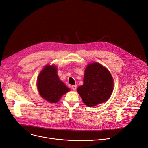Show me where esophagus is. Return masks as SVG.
<instances>
[{
  "mask_svg": "<svg viewBox=\"0 0 148 148\" xmlns=\"http://www.w3.org/2000/svg\"><path fill=\"white\" fill-rule=\"evenodd\" d=\"M71 88L73 90H75L77 89V85H73V86H71Z\"/></svg>",
  "mask_w": 148,
  "mask_h": 148,
  "instance_id": "34e87169",
  "label": "esophagus"
}]
</instances>
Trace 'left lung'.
Listing matches in <instances>:
<instances>
[{"label": "left lung", "instance_id": "8db88e82", "mask_svg": "<svg viewBox=\"0 0 148 148\" xmlns=\"http://www.w3.org/2000/svg\"><path fill=\"white\" fill-rule=\"evenodd\" d=\"M113 86L110 71L101 64L94 62L89 64L85 69L83 84L77 90L85 104L94 107L109 99Z\"/></svg>", "mask_w": 148, "mask_h": 148}]
</instances>
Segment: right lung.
<instances>
[{"instance_id":"add662e5","label":"right lung","mask_w":148,"mask_h":148,"mask_svg":"<svg viewBox=\"0 0 148 148\" xmlns=\"http://www.w3.org/2000/svg\"><path fill=\"white\" fill-rule=\"evenodd\" d=\"M57 69L54 65H46L39 74L37 79L39 94L51 103H58L62 95L70 90L59 79Z\"/></svg>"}]
</instances>
